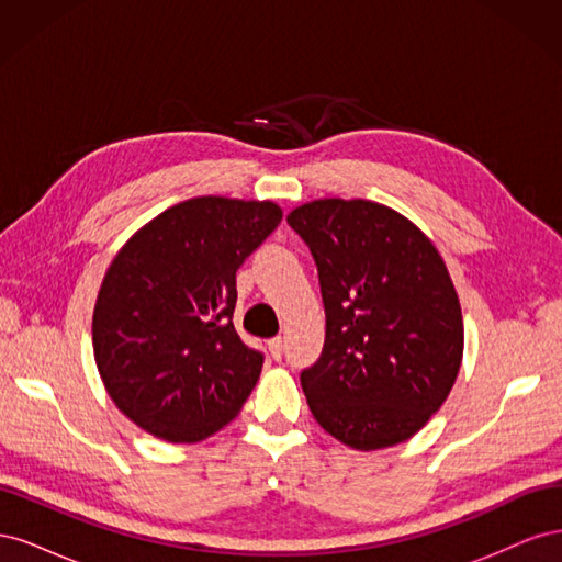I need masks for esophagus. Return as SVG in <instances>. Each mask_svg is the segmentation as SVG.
Segmentation results:
<instances>
[{"instance_id":"34e87169","label":"esophagus","mask_w":562,"mask_h":562,"mask_svg":"<svg viewBox=\"0 0 562 562\" xmlns=\"http://www.w3.org/2000/svg\"><path fill=\"white\" fill-rule=\"evenodd\" d=\"M267 349H269V353H271V359H281L283 356V339L281 337H274V339H269L267 342Z\"/></svg>"}]
</instances>
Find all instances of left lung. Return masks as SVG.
I'll return each instance as SVG.
<instances>
[{
  "label": "left lung",
  "mask_w": 562,
  "mask_h": 562,
  "mask_svg": "<svg viewBox=\"0 0 562 562\" xmlns=\"http://www.w3.org/2000/svg\"><path fill=\"white\" fill-rule=\"evenodd\" d=\"M285 220L314 255L326 307L321 359L300 375L314 419L353 450L403 443L462 366V307L443 258L375 201L316 199Z\"/></svg>",
  "instance_id": "left-lung-1"
}]
</instances>
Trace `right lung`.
<instances>
[{
	"label": "right lung",
	"instance_id": "right-lung-1",
	"mask_svg": "<svg viewBox=\"0 0 562 562\" xmlns=\"http://www.w3.org/2000/svg\"><path fill=\"white\" fill-rule=\"evenodd\" d=\"M274 201L196 196L119 248L93 310L110 398L168 443H199L239 415L262 353L234 330L236 269L281 223Z\"/></svg>",
	"mask_w": 562,
	"mask_h": 562
}]
</instances>
